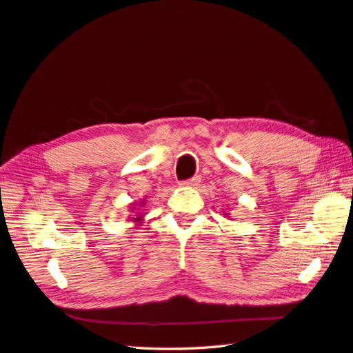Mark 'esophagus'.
I'll return each mask as SVG.
<instances>
[{
    "label": "esophagus",
    "mask_w": 353,
    "mask_h": 353,
    "mask_svg": "<svg viewBox=\"0 0 353 353\" xmlns=\"http://www.w3.org/2000/svg\"><path fill=\"white\" fill-rule=\"evenodd\" d=\"M200 183V176H192L191 179H186V181L181 182V185L183 186H196Z\"/></svg>",
    "instance_id": "obj_1"
}]
</instances>
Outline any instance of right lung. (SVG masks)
<instances>
[{
  "label": "right lung",
  "mask_w": 353,
  "mask_h": 353,
  "mask_svg": "<svg viewBox=\"0 0 353 353\" xmlns=\"http://www.w3.org/2000/svg\"><path fill=\"white\" fill-rule=\"evenodd\" d=\"M134 220H137V221H139V220H141V216H137V219H134Z\"/></svg>",
  "instance_id": "add662e5"
}]
</instances>
